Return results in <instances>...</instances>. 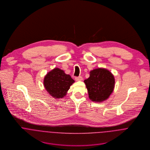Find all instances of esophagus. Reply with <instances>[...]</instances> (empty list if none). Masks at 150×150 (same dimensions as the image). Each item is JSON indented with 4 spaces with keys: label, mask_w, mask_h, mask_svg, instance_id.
Instances as JSON below:
<instances>
[{
    "label": "esophagus",
    "mask_w": 150,
    "mask_h": 150,
    "mask_svg": "<svg viewBox=\"0 0 150 150\" xmlns=\"http://www.w3.org/2000/svg\"><path fill=\"white\" fill-rule=\"evenodd\" d=\"M83 80V77L81 76H79V77H75V80L76 81H82Z\"/></svg>",
    "instance_id": "obj_1"
}]
</instances>
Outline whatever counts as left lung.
Wrapping results in <instances>:
<instances>
[{
  "mask_svg": "<svg viewBox=\"0 0 150 150\" xmlns=\"http://www.w3.org/2000/svg\"><path fill=\"white\" fill-rule=\"evenodd\" d=\"M89 98L93 102H101L107 99L114 90L115 79L106 69L98 68L90 71L89 77L84 80Z\"/></svg>",
  "mask_w": 150,
  "mask_h": 150,
  "instance_id": "obj_1",
  "label": "left lung"
}]
</instances>
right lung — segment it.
Here are the masks:
<instances>
[{"mask_svg":"<svg viewBox=\"0 0 150 150\" xmlns=\"http://www.w3.org/2000/svg\"><path fill=\"white\" fill-rule=\"evenodd\" d=\"M74 80L64 70L55 68L48 72L44 79V86L48 93L55 99L64 98Z\"/></svg>","mask_w":150,"mask_h":150,"instance_id":"add662e5","label":"right lung"}]
</instances>
